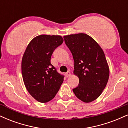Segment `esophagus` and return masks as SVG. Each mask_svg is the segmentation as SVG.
I'll use <instances>...</instances> for the list:
<instances>
[{"instance_id": "esophagus-1", "label": "esophagus", "mask_w": 128, "mask_h": 128, "mask_svg": "<svg viewBox=\"0 0 128 128\" xmlns=\"http://www.w3.org/2000/svg\"><path fill=\"white\" fill-rule=\"evenodd\" d=\"M66 76H67V77H69V76H71V73L70 72H67L66 73Z\"/></svg>"}]
</instances>
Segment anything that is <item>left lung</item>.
<instances>
[{
	"label": "left lung",
	"mask_w": 128,
	"mask_h": 128,
	"mask_svg": "<svg viewBox=\"0 0 128 128\" xmlns=\"http://www.w3.org/2000/svg\"><path fill=\"white\" fill-rule=\"evenodd\" d=\"M64 39L74 60L73 73L79 80L73 92L84 102H92L102 94L109 79L105 54L99 44L86 34L68 35Z\"/></svg>",
	"instance_id": "1"
}]
</instances>
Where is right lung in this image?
Segmentation results:
<instances>
[{
  "mask_svg": "<svg viewBox=\"0 0 128 128\" xmlns=\"http://www.w3.org/2000/svg\"><path fill=\"white\" fill-rule=\"evenodd\" d=\"M60 36L40 35L30 41L22 60V73L28 92L35 99L46 103L55 98L64 80L50 63L51 56L63 42Z\"/></svg>",
  "mask_w": 128,
  "mask_h": 128,
  "instance_id": "add662e5",
  "label": "right lung"
}]
</instances>
